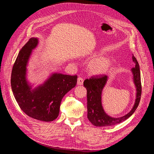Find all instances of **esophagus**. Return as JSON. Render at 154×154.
Returning <instances> with one entry per match:
<instances>
[{"label": "esophagus", "mask_w": 154, "mask_h": 154, "mask_svg": "<svg viewBox=\"0 0 154 154\" xmlns=\"http://www.w3.org/2000/svg\"><path fill=\"white\" fill-rule=\"evenodd\" d=\"M83 83V79L81 77H79L78 78V82H77V84L78 85H82Z\"/></svg>", "instance_id": "1"}]
</instances>
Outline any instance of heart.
<instances>
[{
    "mask_svg": "<svg viewBox=\"0 0 154 154\" xmlns=\"http://www.w3.org/2000/svg\"><path fill=\"white\" fill-rule=\"evenodd\" d=\"M112 64L110 58L100 57L94 58L89 65V71L94 75H103L109 70Z\"/></svg>",
    "mask_w": 154,
    "mask_h": 154,
    "instance_id": "1",
    "label": "heart"
}]
</instances>
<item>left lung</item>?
I'll list each match as a JSON object with an SVG mask.
<instances>
[{
	"label": "left lung",
	"mask_w": 154,
	"mask_h": 154,
	"mask_svg": "<svg viewBox=\"0 0 154 154\" xmlns=\"http://www.w3.org/2000/svg\"><path fill=\"white\" fill-rule=\"evenodd\" d=\"M132 60L135 63V67L131 69V72L134 84L136 88V100L132 109L122 117H111L105 112L102 105V92L108 81V76L92 77L83 82V86L86 88L87 92V118L93 125L96 127H110L117 125L130 118L137 109L141 96V74L139 63L134 55Z\"/></svg>",
	"instance_id": "left-lung-1"
}]
</instances>
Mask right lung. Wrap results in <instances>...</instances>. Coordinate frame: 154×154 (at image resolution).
I'll use <instances>...</instances> for the list:
<instances>
[{
	"instance_id": "right-lung-1",
	"label": "right lung",
	"mask_w": 154,
	"mask_h": 154,
	"mask_svg": "<svg viewBox=\"0 0 154 154\" xmlns=\"http://www.w3.org/2000/svg\"><path fill=\"white\" fill-rule=\"evenodd\" d=\"M39 43L38 38H31L20 51L13 65L11 89L15 98L23 112L29 117L42 122H52L59 115L63 96L76 86L77 76L53 72L39 85L27 80L29 60Z\"/></svg>"
}]
</instances>
